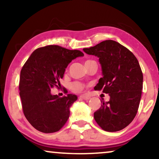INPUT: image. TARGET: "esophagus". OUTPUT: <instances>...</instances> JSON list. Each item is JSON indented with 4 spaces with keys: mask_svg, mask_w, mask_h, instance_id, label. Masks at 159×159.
<instances>
[{
    "mask_svg": "<svg viewBox=\"0 0 159 159\" xmlns=\"http://www.w3.org/2000/svg\"><path fill=\"white\" fill-rule=\"evenodd\" d=\"M80 98L82 100H89L90 99V97L88 96V95H81V96L80 97Z\"/></svg>",
    "mask_w": 159,
    "mask_h": 159,
    "instance_id": "34e87169",
    "label": "esophagus"
}]
</instances>
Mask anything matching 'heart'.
Listing matches in <instances>:
<instances>
[{"label":"heart","mask_w":159,"mask_h":159,"mask_svg":"<svg viewBox=\"0 0 159 159\" xmlns=\"http://www.w3.org/2000/svg\"><path fill=\"white\" fill-rule=\"evenodd\" d=\"M88 61H90V60L86 61L85 63ZM71 88L75 92H80V91H81L83 89V85L81 83H80V82H74V83L71 84Z\"/></svg>","instance_id":"1"}]
</instances>
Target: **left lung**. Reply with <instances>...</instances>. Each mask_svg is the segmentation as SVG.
<instances>
[{
	"mask_svg": "<svg viewBox=\"0 0 159 159\" xmlns=\"http://www.w3.org/2000/svg\"><path fill=\"white\" fill-rule=\"evenodd\" d=\"M83 51L99 58L103 77L94 89L110 96L94 113L95 120L105 131H119L132 122L138 110L143 81L138 61L127 48L111 40Z\"/></svg>",
	"mask_w": 159,
	"mask_h": 159,
	"instance_id": "obj_1",
	"label": "left lung"
}]
</instances>
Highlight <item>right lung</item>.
I'll return each instance as SVG.
<instances>
[{"instance_id":"right-lung-1","label":"right lung","mask_w":159,"mask_h":159,"mask_svg":"<svg viewBox=\"0 0 159 159\" xmlns=\"http://www.w3.org/2000/svg\"><path fill=\"white\" fill-rule=\"evenodd\" d=\"M84 54L58 45L36 49L24 65L20 73L19 95L24 114L34 128L44 133L57 132L70 115V107L77 96L52 95L53 86H61L60 79L71 61Z\"/></svg>"}]
</instances>
